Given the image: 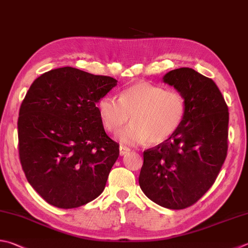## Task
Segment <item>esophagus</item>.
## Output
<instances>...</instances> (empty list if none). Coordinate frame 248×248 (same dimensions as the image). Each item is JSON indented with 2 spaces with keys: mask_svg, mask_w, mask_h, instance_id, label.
<instances>
[{
  "mask_svg": "<svg viewBox=\"0 0 248 248\" xmlns=\"http://www.w3.org/2000/svg\"><path fill=\"white\" fill-rule=\"evenodd\" d=\"M129 151H130V149L127 148V147H123V146L120 147V155H121V156L125 155V154L128 153Z\"/></svg>",
  "mask_w": 248,
  "mask_h": 248,
  "instance_id": "1",
  "label": "esophagus"
}]
</instances>
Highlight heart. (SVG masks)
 Here are the masks:
<instances>
[{"instance_id": "obj_1", "label": "heart", "mask_w": 248, "mask_h": 248, "mask_svg": "<svg viewBox=\"0 0 248 248\" xmlns=\"http://www.w3.org/2000/svg\"><path fill=\"white\" fill-rule=\"evenodd\" d=\"M101 123L110 133L121 130L118 139L135 146L149 140L152 144L166 141L178 132L186 114V101L180 92L140 81L121 93L120 98L106 95L97 104Z\"/></svg>"}]
</instances>
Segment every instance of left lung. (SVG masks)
I'll list each match as a JSON object with an SVG mask.
<instances>
[{
	"instance_id": "8db88e82",
	"label": "left lung",
	"mask_w": 248,
	"mask_h": 248,
	"mask_svg": "<svg viewBox=\"0 0 248 248\" xmlns=\"http://www.w3.org/2000/svg\"><path fill=\"white\" fill-rule=\"evenodd\" d=\"M163 82L185 96L186 114L174 136L143 152L142 192L162 207L184 209L216 180L228 151V106L216 84L191 68L171 70Z\"/></svg>"
}]
</instances>
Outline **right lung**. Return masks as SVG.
<instances>
[{"instance_id": "right-lung-1", "label": "right lung", "mask_w": 248, "mask_h": 248, "mask_svg": "<svg viewBox=\"0 0 248 248\" xmlns=\"http://www.w3.org/2000/svg\"><path fill=\"white\" fill-rule=\"evenodd\" d=\"M116 84L63 67L42 74L28 91L17 123L20 163L32 188L53 206L80 207L104 191L120 149L96 105Z\"/></svg>"}]
</instances>
